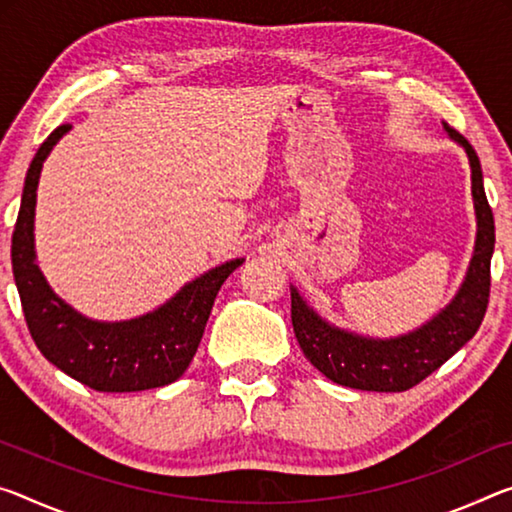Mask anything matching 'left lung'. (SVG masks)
<instances>
[{
    "label": "left lung",
    "instance_id": "1",
    "mask_svg": "<svg viewBox=\"0 0 512 512\" xmlns=\"http://www.w3.org/2000/svg\"><path fill=\"white\" fill-rule=\"evenodd\" d=\"M453 141L465 148L472 166L476 207V248L467 278L453 303L424 328L396 339H367L328 326L291 289V323L305 358L332 383L364 392H405L431 376L458 353L481 328L490 300V259L494 250V216L483 189L481 161L469 141L444 125Z\"/></svg>",
    "mask_w": 512,
    "mask_h": 512
}]
</instances>
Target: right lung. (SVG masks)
<instances>
[{
  "instance_id": "add662e5",
  "label": "right lung",
  "mask_w": 512,
  "mask_h": 512,
  "mask_svg": "<svg viewBox=\"0 0 512 512\" xmlns=\"http://www.w3.org/2000/svg\"><path fill=\"white\" fill-rule=\"evenodd\" d=\"M70 129L56 127L40 145L24 180L18 221L11 241L13 278L24 321L38 351L56 369L95 392H141L164 387L189 367L212 314L218 289L243 259L216 266L166 305L141 319L97 323L77 314L47 287L34 255V209L40 168L47 154Z\"/></svg>"
}]
</instances>
